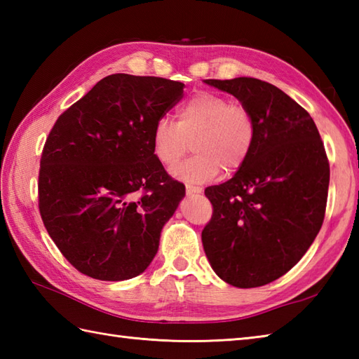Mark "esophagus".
<instances>
[{
    "instance_id": "1",
    "label": "esophagus",
    "mask_w": 359,
    "mask_h": 359,
    "mask_svg": "<svg viewBox=\"0 0 359 359\" xmlns=\"http://www.w3.org/2000/svg\"><path fill=\"white\" fill-rule=\"evenodd\" d=\"M203 188L201 187H193V185H187V194H202Z\"/></svg>"
}]
</instances>
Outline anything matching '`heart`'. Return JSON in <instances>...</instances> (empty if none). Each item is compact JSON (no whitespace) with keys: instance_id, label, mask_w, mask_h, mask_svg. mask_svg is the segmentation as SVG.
<instances>
[{"instance_id":"obj_1","label":"heart","mask_w":359,"mask_h":359,"mask_svg":"<svg viewBox=\"0 0 359 359\" xmlns=\"http://www.w3.org/2000/svg\"><path fill=\"white\" fill-rule=\"evenodd\" d=\"M256 140L251 112L226 97L202 90L175 111L174 125L160 120L152 131V152L166 170L175 166L193 144L196 154L172 174L189 184H205L220 168L234 172L245 165Z\"/></svg>"}]
</instances>
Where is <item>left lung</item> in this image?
<instances>
[{"label": "left lung", "mask_w": 359, "mask_h": 359, "mask_svg": "<svg viewBox=\"0 0 359 359\" xmlns=\"http://www.w3.org/2000/svg\"><path fill=\"white\" fill-rule=\"evenodd\" d=\"M203 81L234 95L256 123L245 165L205 189L212 216L203 250L226 284L261 287L293 269L321 230L329 160L313 118L279 88L251 77Z\"/></svg>", "instance_id": "obj_1"}]
</instances>
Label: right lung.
Instances as JSON below:
<instances>
[{
	"label": "right lung",
	"mask_w": 359,
	"mask_h": 359,
	"mask_svg": "<svg viewBox=\"0 0 359 359\" xmlns=\"http://www.w3.org/2000/svg\"><path fill=\"white\" fill-rule=\"evenodd\" d=\"M184 88L160 77L108 75L46 139L40 215L58 250L86 276L131 279L154 259L185 185L157 162L152 131Z\"/></svg>",
	"instance_id": "add662e5"
}]
</instances>
